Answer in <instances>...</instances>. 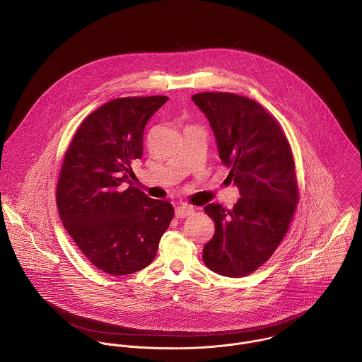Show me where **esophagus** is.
<instances>
[{
    "mask_svg": "<svg viewBox=\"0 0 362 362\" xmlns=\"http://www.w3.org/2000/svg\"><path fill=\"white\" fill-rule=\"evenodd\" d=\"M194 213V207L187 205V204H181L175 207V217L177 218H184L187 216H191Z\"/></svg>",
    "mask_w": 362,
    "mask_h": 362,
    "instance_id": "esophagus-1",
    "label": "esophagus"
}]
</instances>
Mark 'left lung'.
Segmentation results:
<instances>
[{
  "mask_svg": "<svg viewBox=\"0 0 362 362\" xmlns=\"http://www.w3.org/2000/svg\"><path fill=\"white\" fill-rule=\"evenodd\" d=\"M206 115L220 160L241 198L233 209L209 204L214 235L204 247L210 270L243 277L262 266L284 238L298 189L294 158L279 122L260 104L234 93L192 96Z\"/></svg>",
  "mask_w": 362,
  "mask_h": 362,
  "instance_id": "left-lung-1",
  "label": "left lung"
}]
</instances>
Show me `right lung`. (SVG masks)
Wrapping results in <instances>:
<instances>
[{
	"label": "right lung",
	"mask_w": 362,
	"mask_h": 362,
	"mask_svg": "<svg viewBox=\"0 0 362 362\" xmlns=\"http://www.w3.org/2000/svg\"><path fill=\"white\" fill-rule=\"evenodd\" d=\"M165 96L122 98L85 118L62 163L57 206L75 244L112 276L142 270L155 259L174 209L132 185L131 163L144 155V131Z\"/></svg>",
	"instance_id": "obj_1"
}]
</instances>
